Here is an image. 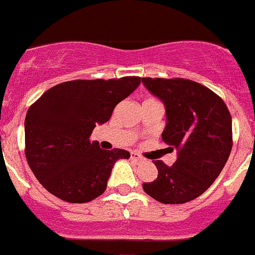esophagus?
<instances>
[{
    "label": "esophagus",
    "mask_w": 255,
    "mask_h": 255,
    "mask_svg": "<svg viewBox=\"0 0 255 255\" xmlns=\"http://www.w3.org/2000/svg\"><path fill=\"white\" fill-rule=\"evenodd\" d=\"M130 157H131V159H134V161H136V162H140L141 159H143V157H140V155H139L138 153H134V152H132L131 154H130Z\"/></svg>",
    "instance_id": "34e87169"
}]
</instances>
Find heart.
I'll return each mask as SVG.
<instances>
[{
  "mask_svg": "<svg viewBox=\"0 0 255 255\" xmlns=\"http://www.w3.org/2000/svg\"><path fill=\"white\" fill-rule=\"evenodd\" d=\"M153 101H155L154 98H147V100H144V102H153Z\"/></svg>",
  "mask_w": 255,
  "mask_h": 255,
  "instance_id": "1",
  "label": "heart"
}]
</instances>
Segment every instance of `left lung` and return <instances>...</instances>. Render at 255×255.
<instances>
[{
    "label": "left lung",
    "instance_id": "obj_1",
    "mask_svg": "<svg viewBox=\"0 0 255 255\" xmlns=\"http://www.w3.org/2000/svg\"><path fill=\"white\" fill-rule=\"evenodd\" d=\"M148 91L166 107L162 140L177 150L172 166L154 161L158 176L143 189L164 204L195 199L213 184L233 148L231 115L221 97L188 79L143 78Z\"/></svg>",
    "mask_w": 255,
    "mask_h": 255
}]
</instances>
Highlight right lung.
<instances>
[{"instance_id": "1", "label": "right lung", "mask_w": 255, "mask_h": 255, "mask_svg": "<svg viewBox=\"0 0 255 255\" xmlns=\"http://www.w3.org/2000/svg\"><path fill=\"white\" fill-rule=\"evenodd\" d=\"M139 76L71 80L52 87L25 116V157L38 181L69 203H87L103 194L124 149L105 150L91 140L96 125L111 119L117 103L140 84Z\"/></svg>"}]
</instances>
